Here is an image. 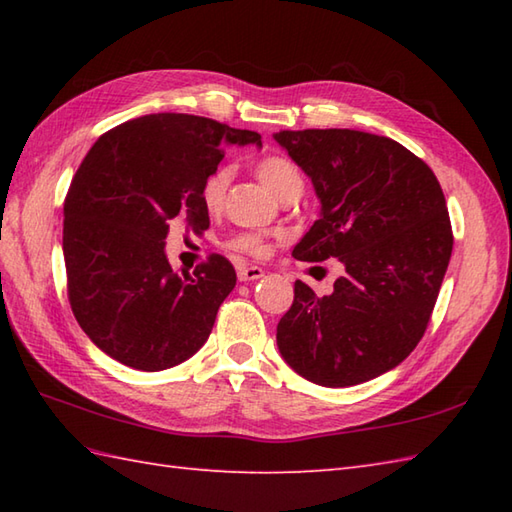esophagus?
Masks as SVG:
<instances>
[{
    "mask_svg": "<svg viewBox=\"0 0 512 512\" xmlns=\"http://www.w3.org/2000/svg\"><path fill=\"white\" fill-rule=\"evenodd\" d=\"M237 277L239 281H255L264 277V268L253 264H237Z\"/></svg>",
    "mask_w": 512,
    "mask_h": 512,
    "instance_id": "obj_1",
    "label": "esophagus"
}]
</instances>
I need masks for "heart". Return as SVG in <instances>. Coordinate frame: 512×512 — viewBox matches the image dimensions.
I'll use <instances>...</instances> for the list:
<instances>
[{
  "label": "heart",
  "instance_id": "heart-1",
  "mask_svg": "<svg viewBox=\"0 0 512 512\" xmlns=\"http://www.w3.org/2000/svg\"><path fill=\"white\" fill-rule=\"evenodd\" d=\"M257 176L262 178V182L266 187L273 191L277 198L284 193L292 184L301 182V176L297 167L286 156L279 154H270L266 158H262L257 162ZM233 180V169L228 165H220L215 167L209 176L204 178L202 189H200V200L209 211H217L226 200V191L228 184ZM228 248L237 250V253H250V255H259L264 250L262 237L259 235H250V233H242L235 235L231 242H228Z\"/></svg>",
  "mask_w": 512,
  "mask_h": 512
}]
</instances>
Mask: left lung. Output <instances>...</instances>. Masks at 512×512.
Wrapping results in <instances>:
<instances>
[{
  "label": "left lung",
  "mask_w": 512,
  "mask_h": 512,
  "mask_svg": "<svg viewBox=\"0 0 512 512\" xmlns=\"http://www.w3.org/2000/svg\"><path fill=\"white\" fill-rule=\"evenodd\" d=\"M275 140L321 200L292 255L345 266L332 295L295 281L279 352L310 383H365L405 361L427 330L453 250L447 200L427 162L387 136L284 129Z\"/></svg>",
  "instance_id": "8db88e82"
}]
</instances>
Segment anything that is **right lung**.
I'll return each mask as SVG.
<instances>
[{
  "mask_svg": "<svg viewBox=\"0 0 512 512\" xmlns=\"http://www.w3.org/2000/svg\"><path fill=\"white\" fill-rule=\"evenodd\" d=\"M228 145L262 136L213 118L149 114L105 132L63 202L68 299L81 330L114 361L160 372L187 361L209 339L235 268L211 255L193 273H173L169 222L209 228L204 178Z\"/></svg>",
  "mask_w": 512,
  "mask_h": 512,
  "instance_id": "obj_1",
  "label": "right lung"
}]
</instances>
